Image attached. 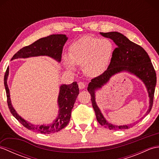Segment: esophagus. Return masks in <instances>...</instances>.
<instances>
[{
	"mask_svg": "<svg viewBox=\"0 0 159 159\" xmlns=\"http://www.w3.org/2000/svg\"><path fill=\"white\" fill-rule=\"evenodd\" d=\"M78 85H79V89H84L86 86L85 83H83V82H79V83H78Z\"/></svg>",
	"mask_w": 159,
	"mask_h": 159,
	"instance_id": "esophagus-1",
	"label": "esophagus"
}]
</instances>
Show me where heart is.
<instances>
[{
	"instance_id": "1",
	"label": "heart",
	"mask_w": 159,
	"mask_h": 159,
	"mask_svg": "<svg viewBox=\"0 0 159 159\" xmlns=\"http://www.w3.org/2000/svg\"><path fill=\"white\" fill-rule=\"evenodd\" d=\"M113 52V45L109 39L85 36L70 46L69 57L64 59L70 70H74V64L82 66L85 74L93 77L104 72Z\"/></svg>"
}]
</instances>
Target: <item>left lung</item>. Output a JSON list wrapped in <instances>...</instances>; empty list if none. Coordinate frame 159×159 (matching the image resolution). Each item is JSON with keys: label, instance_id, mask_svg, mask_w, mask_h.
Returning a JSON list of instances; mask_svg holds the SVG:
<instances>
[{"label": "left lung", "instance_id": "8db88e82", "mask_svg": "<svg viewBox=\"0 0 159 159\" xmlns=\"http://www.w3.org/2000/svg\"><path fill=\"white\" fill-rule=\"evenodd\" d=\"M100 34L112 39L117 47L113 50L110 64L107 70L100 76L91 80L87 90L91 94L92 106L96 119L100 124L110 130L128 129L130 128V125L116 126L107 121L96 104L95 90L105 85L115 74L124 70L130 72L142 80L146 85L150 97V107L146 113L148 114L153 105L154 90L157 84L156 72L149 56L142 47L130 41L120 33H100Z\"/></svg>", "mask_w": 159, "mask_h": 159}]
</instances>
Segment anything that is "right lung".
Segmentation results:
<instances>
[{"mask_svg": "<svg viewBox=\"0 0 159 159\" xmlns=\"http://www.w3.org/2000/svg\"><path fill=\"white\" fill-rule=\"evenodd\" d=\"M67 40V38L66 35H50L37 40L31 45L23 47L13 56L11 60L18 58H27L30 57L46 55L60 62L61 60L63 46ZM8 74L9 67L7 68L4 76L7 101L10 112L20 124L30 130L43 134H50L58 132L68 124L74 104L79 93V86L76 82H73L72 84L67 85H63L60 87V92L58 97L59 113L57 119L52 124L47 126H33L19 116L11 105L9 89L7 83Z\"/></svg>", "mask_w": 159, "mask_h": 159, "instance_id": "add662e5", "label": "right lung"}]
</instances>
